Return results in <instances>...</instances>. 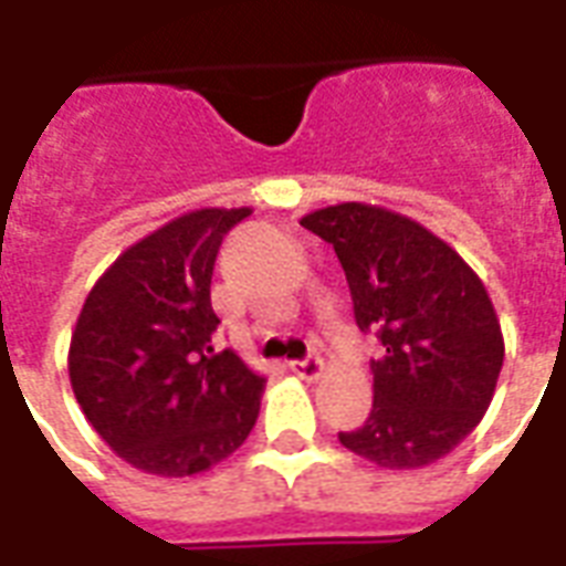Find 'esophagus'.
Returning <instances> with one entry per match:
<instances>
[{
    "label": "esophagus",
    "instance_id": "obj_1",
    "mask_svg": "<svg viewBox=\"0 0 566 566\" xmlns=\"http://www.w3.org/2000/svg\"><path fill=\"white\" fill-rule=\"evenodd\" d=\"M287 368L294 371L296 378H303V380H317L321 375H324V363H321V357L294 359V363H287Z\"/></svg>",
    "mask_w": 566,
    "mask_h": 566
}]
</instances>
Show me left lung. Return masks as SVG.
<instances>
[{"label":"left lung","mask_w":566,"mask_h":566,"mask_svg":"<svg viewBox=\"0 0 566 566\" xmlns=\"http://www.w3.org/2000/svg\"><path fill=\"white\" fill-rule=\"evenodd\" d=\"M336 249L359 329H375L368 420L338 432L378 468L438 462L474 432L495 396L504 336L495 305L462 254L420 221L371 203H336L300 219Z\"/></svg>","instance_id":"8db88e82"}]
</instances>
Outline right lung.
Instances as JSON below:
<instances>
[{"mask_svg":"<svg viewBox=\"0 0 566 566\" xmlns=\"http://www.w3.org/2000/svg\"><path fill=\"white\" fill-rule=\"evenodd\" d=\"M245 216L203 207L167 221L104 270L77 315L71 389L102 441L144 474H203L261 413L266 378L212 347V266Z\"/></svg>","mask_w":566,"mask_h":566,"instance_id":"obj_1","label":"right lung"}]
</instances>
